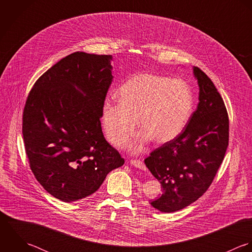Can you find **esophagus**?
Masks as SVG:
<instances>
[{
    "instance_id": "esophagus-1",
    "label": "esophagus",
    "mask_w": 252,
    "mask_h": 252,
    "mask_svg": "<svg viewBox=\"0 0 252 252\" xmlns=\"http://www.w3.org/2000/svg\"><path fill=\"white\" fill-rule=\"evenodd\" d=\"M130 163H131L132 165H134L135 167H138V168H140V169H143V170L146 169V165H145L144 162H143L142 160H140V159H131V160H130Z\"/></svg>"
}]
</instances>
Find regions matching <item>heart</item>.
<instances>
[{"mask_svg": "<svg viewBox=\"0 0 252 252\" xmlns=\"http://www.w3.org/2000/svg\"><path fill=\"white\" fill-rule=\"evenodd\" d=\"M119 102H105L102 123L108 141L124 146L138 126L142 138L155 143L172 140L188 122L194 98L190 87L182 80L157 74L139 73L118 91Z\"/></svg>", "mask_w": 252, "mask_h": 252, "instance_id": "obj_1", "label": "heart"}]
</instances>
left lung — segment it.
Here are the masks:
<instances>
[{
	"label": "left lung",
	"mask_w": 252,
	"mask_h": 252,
	"mask_svg": "<svg viewBox=\"0 0 252 252\" xmlns=\"http://www.w3.org/2000/svg\"><path fill=\"white\" fill-rule=\"evenodd\" d=\"M199 104L183 130L150 153L145 164L160 182L162 194L151 204L161 212L180 210L206 192L229 145V117L212 81L194 67Z\"/></svg>",
	"instance_id": "8db88e82"
}]
</instances>
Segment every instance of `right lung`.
Instances as JSON below:
<instances>
[{"mask_svg": "<svg viewBox=\"0 0 252 252\" xmlns=\"http://www.w3.org/2000/svg\"><path fill=\"white\" fill-rule=\"evenodd\" d=\"M111 60L110 54L71 53L36 81L26 99L22 134L30 168L60 201L94 194L111 170L125 163L101 128Z\"/></svg>", "mask_w": 252, "mask_h": 252, "instance_id": "1", "label": "right lung"}]
</instances>
